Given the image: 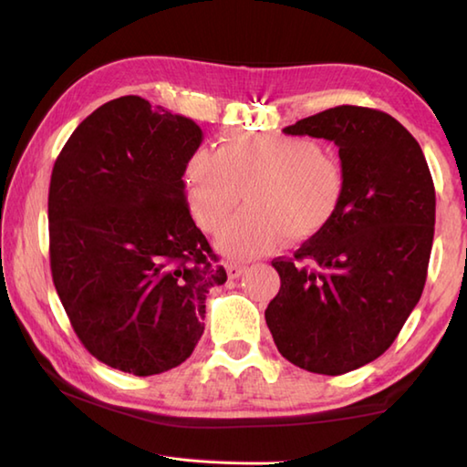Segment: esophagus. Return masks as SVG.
Instances as JSON below:
<instances>
[{"label": "esophagus", "instance_id": "34e87169", "mask_svg": "<svg viewBox=\"0 0 467 467\" xmlns=\"http://www.w3.org/2000/svg\"><path fill=\"white\" fill-rule=\"evenodd\" d=\"M226 273H228V277H231V279L241 277L243 273H244V265H239V263H226Z\"/></svg>", "mask_w": 467, "mask_h": 467}]
</instances>
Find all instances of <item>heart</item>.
I'll list each match as a JSON object with an SVG mask.
<instances>
[{
	"mask_svg": "<svg viewBox=\"0 0 467 467\" xmlns=\"http://www.w3.org/2000/svg\"><path fill=\"white\" fill-rule=\"evenodd\" d=\"M184 184L206 233L221 231L244 198L246 208L224 226L218 246L233 259H251L322 233L342 204L344 171L307 137L231 131L216 151L188 155Z\"/></svg>",
	"mask_w": 467,
	"mask_h": 467,
	"instance_id": "b5f03b06",
	"label": "heart"
}]
</instances>
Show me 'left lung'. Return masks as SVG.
<instances>
[{"mask_svg": "<svg viewBox=\"0 0 467 467\" xmlns=\"http://www.w3.org/2000/svg\"><path fill=\"white\" fill-rule=\"evenodd\" d=\"M283 133L337 145L344 196L294 259L271 263L281 289L265 319L283 358L337 377L379 358L423 294L435 231L431 171L415 137L377 109L340 105Z\"/></svg>", "mask_w": 467, "mask_h": 467, "instance_id": "left-lung-1", "label": "left lung"}]
</instances>
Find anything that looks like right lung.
Returning a JSON list of instances; mask_svg holds the SVG:
<instances>
[{
	"mask_svg": "<svg viewBox=\"0 0 467 467\" xmlns=\"http://www.w3.org/2000/svg\"><path fill=\"white\" fill-rule=\"evenodd\" d=\"M202 137L192 119L127 95L90 113L52 170L54 287L82 346L135 377L194 352L206 294L226 281L182 180Z\"/></svg>",
	"mask_w": 467,
	"mask_h": 467,
	"instance_id": "obj_1",
	"label": "right lung"
}]
</instances>
